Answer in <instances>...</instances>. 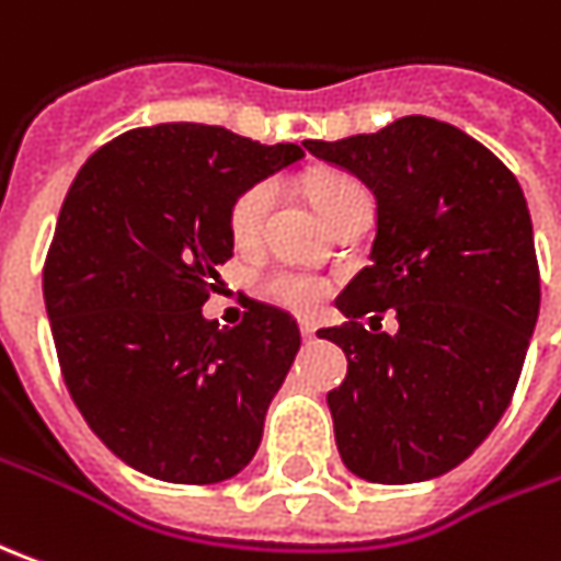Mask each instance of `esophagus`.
<instances>
[{
  "label": "esophagus",
  "mask_w": 561,
  "mask_h": 561,
  "mask_svg": "<svg viewBox=\"0 0 561 561\" xmlns=\"http://www.w3.org/2000/svg\"><path fill=\"white\" fill-rule=\"evenodd\" d=\"M300 334H304L307 341H312V337H316V322H312V319H300Z\"/></svg>",
  "instance_id": "34e87169"
}]
</instances>
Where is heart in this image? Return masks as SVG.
<instances>
[{
	"label": "heart",
	"mask_w": 561,
	"mask_h": 561,
	"mask_svg": "<svg viewBox=\"0 0 561 561\" xmlns=\"http://www.w3.org/2000/svg\"><path fill=\"white\" fill-rule=\"evenodd\" d=\"M356 193H365V190L353 178H346V174H319V178H312L310 184V199L322 217H329L341 202L356 196ZM273 196H276L273 184H254L245 193H239V199L232 202L230 208V232L232 239H236V245L257 242V236L264 230L266 215H270ZM261 291L273 304H282L288 310L307 312L316 310L325 300L329 288H325V282L316 279L310 273H288V270H282V273H270L261 282Z\"/></svg>",
	"instance_id": "obj_1"
}]
</instances>
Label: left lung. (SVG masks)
Masks as SVG:
<instances>
[{"label": "left lung", "mask_w": 561, "mask_h": 561, "mask_svg": "<svg viewBox=\"0 0 561 561\" xmlns=\"http://www.w3.org/2000/svg\"><path fill=\"white\" fill-rule=\"evenodd\" d=\"M307 150L377 202L371 266L337 297L350 322L316 331L346 353L329 392L341 460L377 485L436 479L485 442L519 383L540 310L528 202L494 152L430 116ZM387 309L396 335L379 331Z\"/></svg>", "instance_id": "1"}]
</instances>
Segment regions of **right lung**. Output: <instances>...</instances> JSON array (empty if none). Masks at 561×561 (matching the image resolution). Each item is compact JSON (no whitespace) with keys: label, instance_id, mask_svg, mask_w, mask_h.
<instances>
[{"label":"right lung","instance_id":"1","mask_svg":"<svg viewBox=\"0 0 561 561\" xmlns=\"http://www.w3.org/2000/svg\"><path fill=\"white\" fill-rule=\"evenodd\" d=\"M300 159L297 144L162 122L110 140L76 174L42 273L45 310L76 409L137 472L211 485L257 451L300 329L257 300L220 329L202 304L232 257V202Z\"/></svg>","mask_w":561,"mask_h":561}]
</instances>
